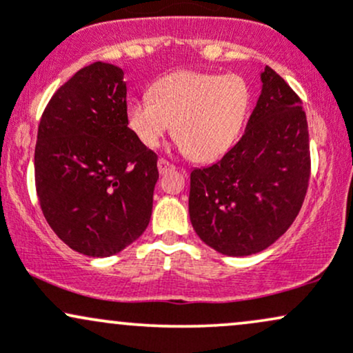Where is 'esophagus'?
Listing matches in <instances>:
<instances>
[{
	"instance_id": "esophagus-1",
	"label": "esophagus",
	"mask_w": 353,
	"mask_h": 353,
	"mask_svg": "<svg viewBox=\"0 0 353 353\" xmlns=\"http://www.w3.org/2000/svg\"><path fill=\"white\" fill-rule=\"evenodd\" d=\"M157 169H159L161 174H165L168 171H172V169H176V168H174V165L169 163V161L159 159V161H157Z\"/></svg>"
}]
</instances>
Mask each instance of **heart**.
I'll return each mask as SVG.
<instances>
[{
	"instance_id": "obj_1",
	"label": "heart",
	"mask_w": 353,
	"mask_h": 353,
	"mask_svg": "<svg viewBox=\"0 0 353 353\" xmlns=\"http://www.w3.org/2000/svg\"><path fill=\"white\" fill-rule=\"evenodd\" d=\"M249 99L241 76L184 70L154 83L151 94L129 101L125 121L145 148H157L174 123L182 152L197 161H212L237 139Z\"/></svg>"
}]
</instances>
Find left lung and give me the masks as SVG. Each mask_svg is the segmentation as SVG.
<instances>
[{
	"label": "left lung",
	"mask_w": 353,
	"mask_h": 353,
	"mask_svg": "<svg viewBox=\"0 0 353 353\" xmlns=\"http://www.w3.org/2000/svg\"><path fill=\"white\" fill-rule=\"evenodd\" d=\"M244 136L216 164L190 172L189 216L209 247L244 257L292 225L309 188L307 117L299 96L265 66Z\"/></svg>",
	"instance_id": "obj_1"
}]
</instances>
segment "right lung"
Returning a JSON list of instances; mask_svg holds the SVG:
<instances>
[{
    "label": "right lung",
    "instance_id": "add662e5",
    "mask_svg": "<svg viewBox=\"0 0 353 353\" xmlns=\"http://www.w3.org/2000/svg\"><path fill=\"white\" fill-rule=\"evenodd\" d=\"M124 72L92 63L54 92L34 149V179L48 224L64 244L109 257L151 221L157 156L128 128Z\"/></svg>",
    "mask_w": 353,
    "mask_h": 353
}]
</instances>
